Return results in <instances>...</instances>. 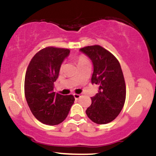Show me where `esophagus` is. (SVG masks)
<instances>
[{
	"mask_svg": "<svg viewBox=\"0 0 156 156\" xmlns=\"http://www.w3.org/2000/svg\"><path fill=\"white\" fill-rule=\"evenodd\" d=\"M73 96H74V98H75V99H80V98H81V94H77V93H74Z\"/></svg>",
	"mask_w": 156,
	"mask_h": 156,
	"instance_id": "obj_1",
	"label": "esophagus"
}]
</instances>
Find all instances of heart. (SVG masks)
<instances>
[{"instance_id": "1", "label": "heart", "mask_w": 156, "mask_h": 156, "mask_svg": "<svg viewBox=\"0 0 156 156\" xmlns=\"http://www.w3.org/2000/svg\"><path fill=\"white\" fill-rule=\"evenodd\" d=\"M75 61H76L77 64H78V66H79L83 64V63L89 62V61H88L87 57L86 56H84V55H78V56H77L76 57H75ZM63 65L62 64L61 66H60V71H62V70H63Z\"/></svg>"}]
</instances>
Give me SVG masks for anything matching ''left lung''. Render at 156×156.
I'll return each instance as SVG.
<instances>
[{
  "mask_svg": "<svg viewBox=\"0 0 156 156\" xmlns=\"http://www.w3.org/2000/svg\"><path fill=\"white\" fill-rule=\"evenodd\" d=\"M93 64L91 82L99 85L98 93L91 97L86 114L93 122L106 124L119 114L126 101V87L119 61L112 54L99 45L80 49Z\"/></svg>",
  "mask_w": 156,
  "mask_h": 156,
  "instance_id": "left-lung-1",
  "label": "left lung"
}]
</instances>
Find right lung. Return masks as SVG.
Masks as SVG:
<instances>
[{
    "mask_svg": "<svg viewBox=\"0 0 156 156\" xmlns=\"http://www.w3.org/2000/svg\"><path fill=\"white\" fill-rule=\"evenodd\" d=\"M69 54L67 48L46 47L34 55L26 71L24 95L27 105L34 117L46 125L63 122L75 101L73 95L54 92V82Z\"/></svg>",
    "mask_w": 156,
    "mask_h": 156,
    "instance_id": "obj_1",
    "label": "right lung"
}]
</instances>
